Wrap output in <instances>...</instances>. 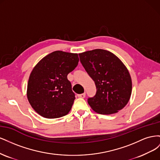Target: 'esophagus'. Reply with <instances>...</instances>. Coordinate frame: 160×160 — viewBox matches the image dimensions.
Returning a JSON list of instances; mask_svg holds the SVG:
<instances>
[{"mask_svg":"<svg viewBox=\"0 0 160 160\" xmlns=\"http://www.w3.org/2000/svg\"><path fill=\"white\" fill-rule=\"evenodd\" d=\"M77 96H78V98H84L85 97V93H81V94H79L77 95Z\"/></svg>","mask_w":160,"mask_h":160,"instance_id":"esophagus-1","label":"esophagus"}]
</instances>
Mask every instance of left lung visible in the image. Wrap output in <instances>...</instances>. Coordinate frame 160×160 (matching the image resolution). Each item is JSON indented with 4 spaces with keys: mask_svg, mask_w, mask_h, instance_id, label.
<instances>
[{
    "mask_svg": "<svg viewBox=\"0 0 160 160\" xmlns=\"http://www.w3.org/2000/svg\"><path fill=\"white\" fill-rule=\"evenodd\" d=\"M79 55L82 65L96 85L95 95L88 101L92 109L103 115L122 109L132 91V78L123 62L111 52L99 49Z\"/></svg>",
    "mask_w": 160,
    "mask_h": 160,
    "instance_id": "1",
    "label": "left lung"
}]
</instances>
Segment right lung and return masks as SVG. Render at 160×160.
<instances>
[{"instance_id":"obj_1","label":"right lung","mask_w":160,"mask_h":160,"mask_svg":"<svg viewBox=\"0 0 160 160\" xmlns=\"http://www.w3.org/2000/svg\"><path fill=\"white\" fill-rule=\"evenodd\" d=\"M78 54L56 51L32 70L27 95L32 109L42 117L59 118L68 114L75 99L67 75L78 65Z\"/></svg>"}]
</instances>
